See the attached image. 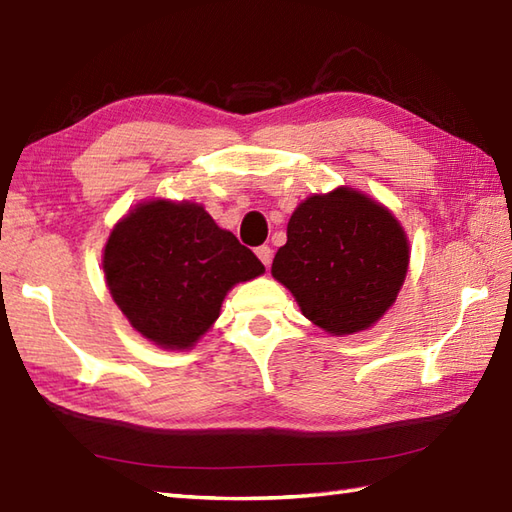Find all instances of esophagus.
<instances>
[{
	"mask_svg": "<svg viewBox=\"0 0 512 512\" xmlns=\"http://www.w3.org/2000/svg\"><path fill=\"white\" fill-rule=\"evenodd\" d=\"M257 257H259V262H262L264 266H268L270 264V259H273V248H270L268 244H264V246H259L257 250Z\"/></svg>",
	"mask_w": 512,
	"mask_h": 512,
	"instance_id": "34e87169",
	"label": "esophagus"
}]
</instances>
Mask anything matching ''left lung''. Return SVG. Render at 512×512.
Masks as SVG:
<instances>
[{
  "mask_svg": "<svg viewBox=\"0 0 512 512\" xmlns=\"http://www.w3.org/2000/svg\"><path fill=\"white\" fill-rule=\"evenodd\" d=\"M409 244L385 206L352 189L312 195L288 222L273 259L279 279L306 317L330 334L376 323L405 281Z\"/></svg>",
  "mask_w": 512,
  "mask_h": 512,
  "instance_id": "8db88e82",
  "label": "left lung"
}]
</instances>
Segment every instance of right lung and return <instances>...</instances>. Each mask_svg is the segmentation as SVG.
I'll return each instance as SVG.
<instances>
[{
	"instance_id": "right-lung-1",
	"label": "right lung",
	"mask_w": 512,
	"mask_h": 512,
	"mask_svg": "<svg viewBox=\"0 0 512 512\" xmlns=\"http://www.w3.org/2000/svg\"><path fill=\"white\" fill-rule=\"evenodd\" d=\"M103 270L116 306L160 347L187 350L220 317L226 292L264 273L202 206L156 200L118 222Z\"/></svg>"
}]
</instances>
